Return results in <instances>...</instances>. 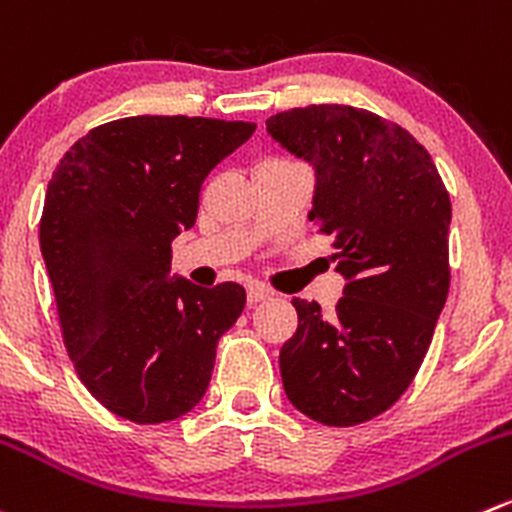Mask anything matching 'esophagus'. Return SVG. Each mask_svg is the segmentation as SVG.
<instances>
[{"label": "esophagus", "instance_id": "esophagus-1", "mask_svg": "<svg viewBox=\"0 0 512 512\" xmlns=\"http://www.w3.org/2000/svg\"><path fill=\"white\" fill-rule=\"evenodd\" d=\"M272 297V292L270 290H265V287H250V290H247V302H250V305H257V302H265V300H270Z\"/></svg>", "mask_w": 512, "mask_h": 512}]
</instances>
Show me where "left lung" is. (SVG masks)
Masks as SVG:
<instances>
[{"instance_id":"8db88e82","label":"left lung","mask_w":512,"mask_h":512,"mask_svg":"<svg viewBox=\"0 0 512 512\" xmlns=\"http://www.w3.org/2000/svg\"><path fill=\"white\" fill-rule=\"evenodd\" d=\"M267 132L315 167L310 220L347 280L332 315L292 300L282 385L307 418L360 425L398 403L433 340L450 287V195L428 150L367 109H287Z\"/></svg>"}]
</instances>
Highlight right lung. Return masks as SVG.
Wrapping results in <instances>:
<instances>
[{"label": "right lung", "instance_id": "obj_1", "mask_svg": "<svg viewBox=\"0 0 512 512\" xmlns=\"http://www.w3.org/2000/svg\"><path fill=\"white\" fill-rule=\"evenodd\" d=\"M255 122L124 117L59 160L39 220L64 347L84 388L124 420L190 413L210 385L220 337L245 307L237 282L172 277V240L197 220L212 167Z\"/></svg>", "mask_w": 512, "mask_h": 512}]
</instances>
